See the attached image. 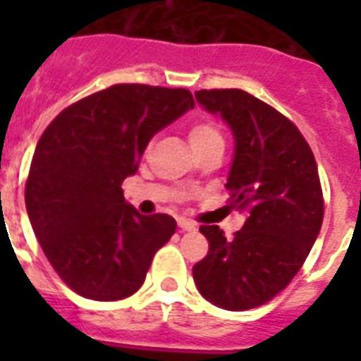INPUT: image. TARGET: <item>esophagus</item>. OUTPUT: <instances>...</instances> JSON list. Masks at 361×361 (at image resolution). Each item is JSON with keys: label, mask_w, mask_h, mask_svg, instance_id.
Instances as JSON below:
<instances>
[{"label": "esophagus", "mask_w": 361, "mask_h": 361, "mask_svg": "<svg viewBox=\"0 0 361 361\" xmlns=\"http://www.w3.org/2000/svg\"><path fill=\"white\" fill-rule=\"evenodd\" d=\"M178 226H180L181 231H187V232H192V231H197V225L195 223H191L189 219H178Z\"/></svg>", "instance_id": "1"}]
</instances>
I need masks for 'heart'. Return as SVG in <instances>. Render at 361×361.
Segmentation results:
<instances>
[{
	"mask_svg": "<svg viewBox=\"0 0 361 361\" xmlns=\"http://www.w3.org/2000/svg\"><path fill=\"white\" fill-rule=\"evenodd\" d=\"M189 142L195 152H202L206 147L215 146V144H225L219 127L212 121H197L189 129Z\"/></svg>",
	"mask_w": 361,
	"mask_h": 361,
	"instance_id": "obj_1",
	"label": "heart"
}]
</instances>
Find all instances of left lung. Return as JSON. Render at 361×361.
Wrapping results in <instances>:
<instances>
[{
    "instance_id": "1",
    "label": "left lung",
    "mask_w": 361,
    "mask_h": 361,
    "mask_svg": "<svg viewBox=\"0 0 361 361\" xmlns=\"http://www.w3.org/2000/svg\"><path fill=\"white\" fill-rule=\"evenodd\" d=\"M195 97L232 129L228 209L247 219L232 240L217 225L200 226L209 251L195 264L192 279L217 307L247 311L290 283L319 236L324 217L319 169L296 125L251 93L202 90Z\"/></svg>"
}]
</instances>
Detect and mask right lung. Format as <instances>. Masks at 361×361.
Segmentation results:
<instances>
[{"label":"right lung","mask_w":361,"mask_h":361,"mask_svg":"<svg viewBox=\"0 0 361 361\" xmlns=\"http://www.w3.org/2000/svg\"><path fill=\"white\" fill-rule=\"evenodd\" d=\"M195 109L191 92L116 84L59 112L42 133L25 183V209L48 262L76 294L114 302L135 294L174 217L142 215L125 178L155 133Z\"/></svg>","instance_id":"right-lung-1"}]
</instances>
